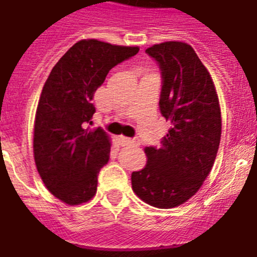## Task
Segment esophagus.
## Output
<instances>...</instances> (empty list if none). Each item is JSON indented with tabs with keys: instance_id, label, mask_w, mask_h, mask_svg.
Segmentation results:
<instances>
[{
	"instance_id": "esophagus-1",
	"label": "esophagus",
	"mask_w": 257,
	"mask_h": 257,
	"mask_svg": "<svg viewBox=\"0 0 257 257\" xmlns=\"http://www.w3.org/2000/svg\"><path fill=\"white\" fill-rule=\"evenodd\" d=\"M119 141L122 146H140L141 141L138 138H126V137H119Z\"/></svg>"
}]
</instances>
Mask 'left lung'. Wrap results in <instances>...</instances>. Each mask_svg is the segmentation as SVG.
I'll return each mask as SVG.
<instances>
[{"label": "left lung", "mask_w": 257, "mask_h": 257, "mask_svg": "<svg viewBox=\"0 0 257 257\" xmlns=\"http://www.w3.org/2000/svg\"><path fill=\"white\" fill-rule=\"evenodd\" d=\"M146 53L159 64V108L172 128L160 147L145 149L146 167L132 173V187L147 204L173 208L190 199L209 175L221 137V112L211 75L190 45L168 41Z\"/></svg>", "instance_id": "obj_1"}]
</instances>
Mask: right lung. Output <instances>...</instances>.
<instances>
[{
  "label": "right lung",
  "mask_w": 257,
  "mask_h": 257,
  "mask_svg": "<svg viewBox=\"0 0 257 257\" xmlns=\"http://www.w3.org/2000/svg\"><path fill=\"white\" fill-rule=\"evenodd\" d=\"M138 50L81 40L53 67L42 88L33 133L36 167L48 190L67 204L85 203L95 195L111 144L103 129L85 128L95 112L91 99L111 68Z\"/></svg>",
  "instance_id": "1"
}]
</instances>
